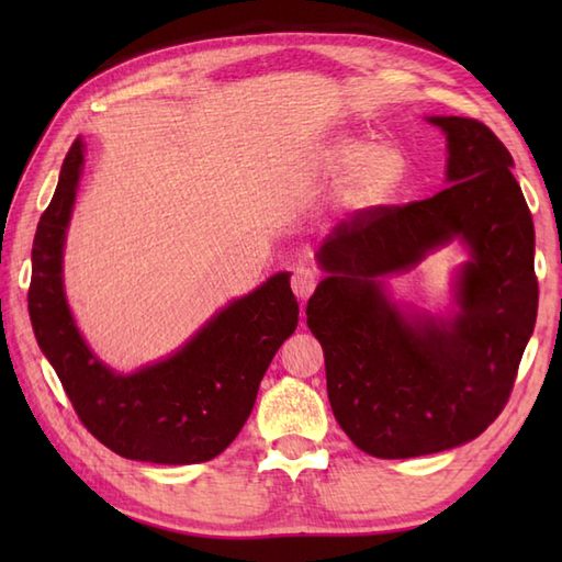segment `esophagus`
I'll use <instances>...</instances> for the list:
<instances>
[{
  "label": "esophagus",
  "instance_id": "34e87169",
  "mask_svg": "<svg viewBox=\"0 0 562 562\" xmlns=\"http://www.w3.org/2000/svg\"><path fill=\"white\" fill-rule=\"evenodd\" d=\"M316 284H318V272L314 268L300 266L292 272V290L296 296H300V300H308L312 292L316 290Z\"/></svg>",
  "mask_w": 562,
  "mask_h": 562
}]
</instances>
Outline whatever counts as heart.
<instances>
[{
    "mask_svg": "<svg viewBox=\"0 0 562 562\" xmlns=\"http://www.w3.org/2000/svg\"><path fill=\"white\" fill-rule=\"evenodd\" d=\"M318 164L330 173H345L340 200L355 210H369L391 200L408 176L403 149L389 142L372 145L369 137L355 135L328 139L318 151Z\"/></svg>",
    "mask_w": 562,
    "mask_h": 562,
    "instance_id": "1",
    "label": "heart"
}]
</instances>
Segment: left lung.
Listing matches in <instances>:
<instances>
[{"label":"left lung","mask_w":562,"mask_h":562,"mask_svg":"<svg viewBox=\"0 0 562 562\" xmlns=\"http://www.w3.org/2000/svg\"><path fill=\"white\" fill-rule=\"evenodd\" d=\"M429 123L449 142V186L340 222L318 248L328 278L306 304L333 415L376 459L425 457L485 432L509 401L539 308L533 220L512 154L475 117ZM451 237L472 250L458 283L460 314L408 322L378 278Z\"/></svg>","instance_id":"8db88e82"}]
</instances>
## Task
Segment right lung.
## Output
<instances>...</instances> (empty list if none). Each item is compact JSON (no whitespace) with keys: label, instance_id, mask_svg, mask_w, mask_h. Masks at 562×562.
I'll return each mask as SVG.
<instances>
[{"label":"right lung","instance_id":"add662e5","mask_svg":"<svg viewBox=\"0 0 562 562\" xmlns=\"http://www.w3.org/2000/svg\"><path fill=\"white\" fill-rule=\"evenodd\" d=\"M83 145L71 142L50 205L33 238L29 314L81 425L125 459L202 463L232 445L258 396L260 379L296 321L290 274L278 272L232 302L169 360L123 376L91 355L63 292V244L75 205Z\"/></svg>","mask_w":562,"mask_h":562}]
</instances>
